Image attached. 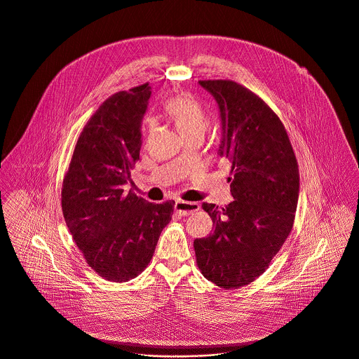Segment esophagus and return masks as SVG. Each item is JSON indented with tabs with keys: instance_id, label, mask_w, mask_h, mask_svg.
I'll list each match as a JSON object with an SVG mask.
<instances>
[{
	"instance_id": "34e87169",
	"label": "esophagus",
	"mask_w": 359,
	"mask_h": 359,
	"mask_svg": "<svg viewBox=\"0 0 359 359\" xmlns=\"http://www.w3.org/2000/svg\"><path fill=\"white\" fill-rule=\"evenodd\" d=\"M175 212L180 213V216H188L191 213H195L199 210V205L196 202H184V201H177L174 206Z\"/></svg>"
}]
</instances>
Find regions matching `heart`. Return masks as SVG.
<instances>
[{
	"instance_id": "1",
	"label": "heart",
	"mask_w": 359,
	"mask_h": 359,
	"mask_svg": "<svg viewBox=\"0 0 359 359\" xmlns=\"http://www.w3.org/2000/svg\"><path fill=\"white\" fill-rule=\"evenodd\" d=\"M170 117L178 130L187 137L194 133H203L206 128V116L203 107L191 96L181 95L170 99L165 106ZM154 120L146 121L147 133L154 129Z\"/></svg>"
}]
</instances>
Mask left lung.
Listing matches in <instances>:
<instances>
[{"instance_id": "8db88e82", "label": "left lung", "mask_w": 359, "mask_h": 359, "mask_svg": "<svg viewBox=\"0 0 359 359\" xmlns=\"http://www.w3.org/2000/svg\"><path fill=\"white\" fill-rule=\"evenodd\" d=\"M219 106V156L231 164L226 208L203 203L215 231L194 242L202 274L222 288L256 280L291 233L298 194V164L274 111L233 81H199Z\"/></svg>"}]
</instances>
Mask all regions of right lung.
I'll return each mask as SVG.
<instances>
[{
	"mask_svg": "<svg viewBox=\"0 0 359 359\" xmlns=\"http://www.w3.org/2000/svg\"><path fill=\"white\" fill-rule=\"evenodd\" d=\"M150 86L109 97L85 125L65 174L62 215L88 264L109 281L139 276L153 257L174 201L151 203L123 192L139 160Z\"/></svg>",
	"mask_w": 359,
	"mask_h": 359,
	"instance_id": "right-lung-1",
	"label": "right lung"
}]
</instances>
